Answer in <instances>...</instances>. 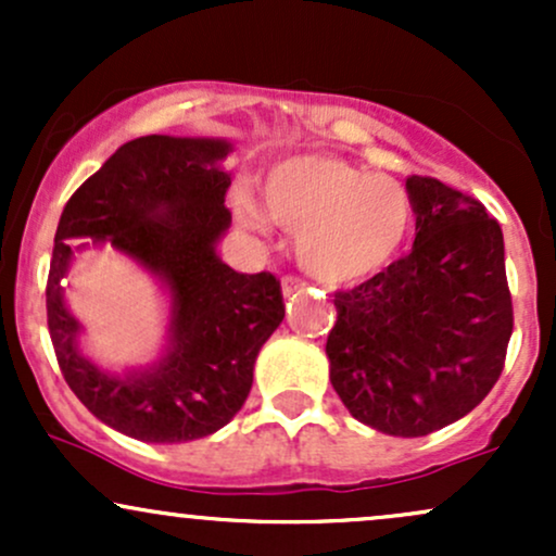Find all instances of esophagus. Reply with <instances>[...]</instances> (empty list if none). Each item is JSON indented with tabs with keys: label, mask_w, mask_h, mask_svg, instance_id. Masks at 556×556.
<instances>
[{
	"label": "esophagus",
	"mask_w": 556,
	"mask_h": 556,
	"mask_svg": "<svg viewBox=\"0 0 556 556\" xmlns=\"http://www.w3.org/2000/svg\"><path fill=\"white\" fill-rule=\"evenodd\" d=\"M303 287H305L303 279H298V277H285V279H282V295H285V298L295 295V292L303 290Z\"/></svg>",
	"instance_id": "1"
}]
</instances>
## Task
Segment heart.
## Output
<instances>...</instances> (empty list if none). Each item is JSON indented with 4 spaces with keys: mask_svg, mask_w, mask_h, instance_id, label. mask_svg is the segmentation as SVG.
<instances>
[{
    "mask_svg": "<svg viewBox=\"0 0 556 556\" xmlns=\"http://www.w3.org/2000/svg\"><path fill=\"white\" fill-rule=\"evenodd\" d=\"M261 201L271 222L295 229L300 266L327 285L384 271L413 229V198L394 177L324 154L287 156L266 172ZM240 225L264 229L253 198L235 203Z\"/></svg>",
    "mask_w": 556,
    "mask_h": 556,
    "instance_id": "heart-1",
    "label": "heart"
}]
</instances>
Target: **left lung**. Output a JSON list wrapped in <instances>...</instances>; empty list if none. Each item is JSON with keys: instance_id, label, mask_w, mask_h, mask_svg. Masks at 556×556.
Segmentation results:
<instances>
[{"instance_id": "8db88e82", "label": "left lung", "mask_w": 556, "mask_h": 556, "mask_svg": "<svg viewBox=\"0 0 556 556\" xmlns=\"http://www.w3.org/2000/svg\"><path fill=\"white\" fill-rule=\"evenodd\" d=\"M416 242L407 256L337 292L329 379L350 416L389 437L455 424L500 379L513 334L504 238L476 198L407 177Z\"/></svg>"}]
</instances>
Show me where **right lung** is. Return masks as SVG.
Wrapping results in <instances>:
<instances>
[{"mask_svg": "<svg viewBox=\"0 0 556 556\" xmlns=\"http://www.w3.org/2000/svg\"><path fill=\"white\" fill-rule=\"evenodd\" d=\"M229 151L225 138L130 140L75 190L56 225L47 282L56 363L101 424L138 442H193L227 426L251 392L258 350L285 318L274 274H240L216 253L232 225V180L222 167ZM101 244L154 273L170 295L163 355L125 375L79 353L81 328L61 287L74 253Z\"/></svg>", "mask_w": 556, "mask_h": 556, "instance_id": "1", "label": "right lung"}]
</instances>
